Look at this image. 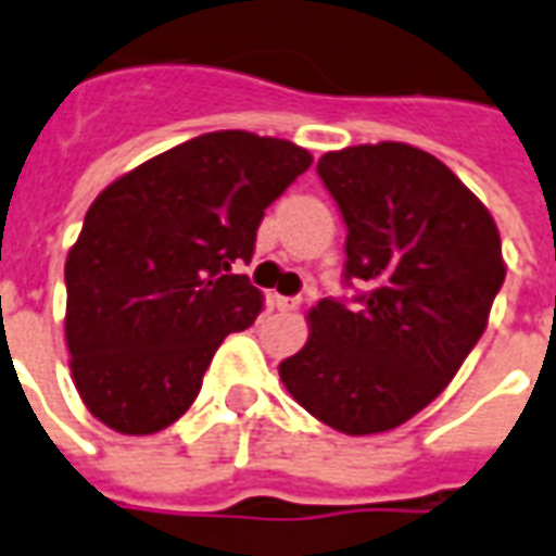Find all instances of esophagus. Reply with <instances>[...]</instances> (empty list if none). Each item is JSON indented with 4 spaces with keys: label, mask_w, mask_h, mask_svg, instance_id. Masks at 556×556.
<instances>
[{
    "label": "esophagus",
    "mask_w": 556,
    "mask_h": 556,
    "mask_svg": "<svg viewBox=\"0 0 556 556\" xmlns=\"http://www.w3.org/2000/svg\"><path fill=\"white\" fill-rule=\"evenodd\" d=\"M275 307L281 309V313H292V309L301 307V299H283V295H278V299H275Z\"/></svg>",
    "instance_id": "1"
}]
</instances>
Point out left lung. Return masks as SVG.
<instances>
[{
  "mask_svg": "<svg viewBox=\"0 0 556 556\" xmlns=\"http://www.w3.org/2000/svg\"><path fill=\"white\" fill-rule=\"evenodd\" d=\"M318 176L345 217V278L371 292L359 309L318 301L278 374L330 429L389 432L453 382L488 330L507 273L502 238L488 205L406 141L330 150Z\"/></svg>",
  "mask_w": 556,
  "mask_h": 556,
  "instance_id": "obj_1",
  "label": "left lung"
}]
</instances>
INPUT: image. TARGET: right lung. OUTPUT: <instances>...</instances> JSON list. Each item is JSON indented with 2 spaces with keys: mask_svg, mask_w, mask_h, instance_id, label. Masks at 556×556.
<instances>
[{
  "mask_svg": "<svg viewBox=\"0 0 556 556\" xmlns=\"http://www.w3.org/2000/svg\"><path fill=\"white\" fill-rule=\"evenodd\" d=\"M313 165L287 139L217 130L103 188L66 257L68 368L84 406L122 434L176 424L223 339L264 309L235 275L264 211Z\"/></svg>",
  "mask_w": 556,
  "mask_h": 556,
  "instance_id": "1",
  "label": "right lung"
}]
</instances>
